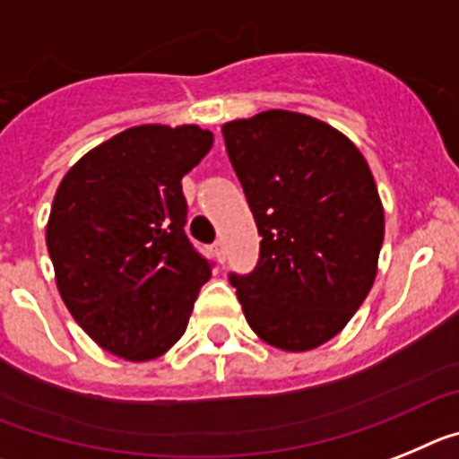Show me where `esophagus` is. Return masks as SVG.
<instances>
[{
	"instance_id": "1",
	"label": "esophagus",
	"mask_w": 459,
	"mask_h": 459,
	"mask_svg": "<svg viewBox=\"0 0 459 459\" xmlns=\"http://www.w3.org/2000/svg\"><path fill=\"white\" fill-rule=\"evenodd\" d=\"M214 256H217L219 263L226 261V247H224V242H221V240L214 242Z\"/></svg>"
}]
</instances>
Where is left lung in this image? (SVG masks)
Returning a JSON list of instances; mask_svg holds the SVG:
<instances>
[{
	"instance_id": "1",
	"label": "left lung",
	"mask_w": 459,
	"mask_h": 459,
	"mask_svg": "<svg viewBox=\"0 0 459 459\" xmlns=\"http://www.w3.org/2000/svg\"><path fill=\"white\" fill-rule=\"evenodd\" d=\"M261 235L256 268L230 273L247 324L270 346L309 351L368 298L384 245L372 170L330 125L265 110L221 126Z\"/></svg>"
}]
</instances>
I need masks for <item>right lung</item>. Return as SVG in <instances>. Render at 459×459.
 Masks as SVG:
<instances>
[{"label": "right lung", "mask_w": 459, "mask_h": 459, "mask_svg": "<svg viewBox=\"0 0 459 459\" xmlns=\"http://www.w3.org/2000/svg\"><path fill=\"white\" fill-rule=\"evenodd\" d=\"M212 141L196 125L134 126L87 152L55 194L46 245L59 296L115 356L166 353L212 274L185 233L182 194Z\"/></svg>", "instance_id": "obj_1"}]
</instances>
